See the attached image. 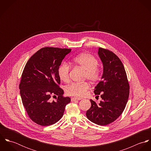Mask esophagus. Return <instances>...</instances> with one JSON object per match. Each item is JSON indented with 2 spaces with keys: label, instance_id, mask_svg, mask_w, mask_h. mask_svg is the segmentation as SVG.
<instances>
[{
  "label": "esophagus",
  "instance_id": "esophagus-1",
  "mask_svg": "<svg viewBox=\"0 0 151 151\" xmlns=\"http://www.w3.org/2000/svg\"><path fill=\"white\" fill-rule=\"evenodd\" d=\"M81 98H72L71 99V102H74V101H80L81 100Z\"/></svg>",
  "mask_w": 151,
  "mask_h": 151
}]
</instances>
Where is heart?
<instances>
[{
    "label": "heart",
    "instance_id": "1",
    "mask_svg": "<svg viewBox=\"0 0 151 151\" xmlns=\"http://www.w3.org/2000/svg\"><path fill=\"white\" fill-rule=\"evenodd\" d=\"M73 63L85 71V78L92 83L99 81L102 77V71L98 67V59L93 55L84 53L73 59ZM70 67L66 63H63L58 68V76L60 80L65 83L70 80ZM89 85L86 83H72L66 87L65 92L68 95L82 98L86 95Z\"/></svg>",
    "mask_w": 151,
    "mask_h": 151
}]
</instances>
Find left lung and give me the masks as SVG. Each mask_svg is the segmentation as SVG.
Returning <instances> with one entry per match:
<instances>
[{"label":"left lung","instance_id":"obj_1","mask_svg":"<svg viewBox=\"0 0 151 151\" xmlns=\"http://www.w3.org/2000/svg\"><path fill=\"white\" fill-rule=\"evenodd\" d=\"M98 55L103 63L102 80L95 88V95L101 94L99 104L92 99L91 106L86 111L87 118L100 126L115 121L123 113L128 101L129 86L122 61L113 52L99 47Z\"/></svg>","mask_w":151,"mask_h":151}]
</instances>
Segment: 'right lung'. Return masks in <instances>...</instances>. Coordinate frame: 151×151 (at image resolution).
I'll return each instance as SVG.
<instances>
[{"instance_id": "obj_1", "label": "right lung", "mask_w": 151, "mask_h": 151, "mask_svg": "<svg viewBox=\"0 0 151 151\" xmlns=\"http://www.w3.org/2000/svg\"><path fill=\"white\" fill-rule=\"evenodd\" d=\"M71 50L44 47L25 65L19 84L22 102L29 117L38 125L47 126L58 122L71 101L69 97L63 96L58 76L59 65ZM52 96L56 97V101L51 100Z\"/></svg>"}]
</instances>
